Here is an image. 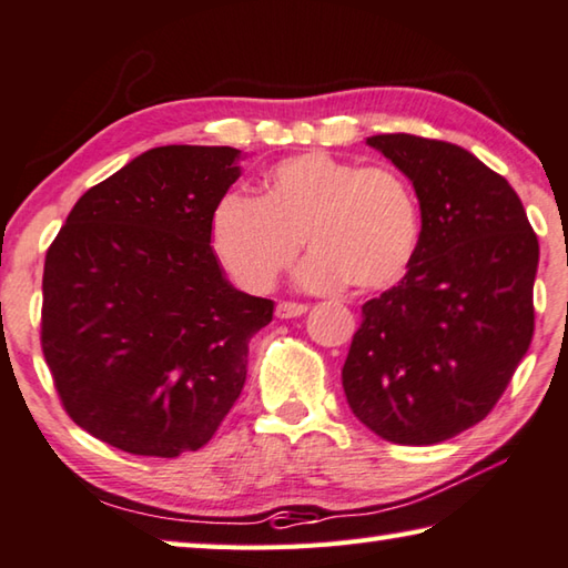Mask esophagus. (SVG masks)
<instances>
[{
  "instance_id": "34e87169",
  "label": "esophagus",
  "mask_w": 568,
  "mask_h": 568,
  "mask_svg": "<svg viewBox=\"0 0 568 568\" xmlns=\"http://www.w3.org/2000/svg\"><path fill=\"white\" fill-rule=\"evenodd\" d=\"M305 311H307V305H303V303L281 301L275 307V315H277V318H297V315H303Z\"/></svg>"
}]
</instances>
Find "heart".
<instances>
[{
	"instance_id": "heart-1",
	"label": "heart",
	"mask_w": 568,
	"mask_h": 568,
	"mask_svg": "<svg viewBox=\"0 0 568 568\" xmlns=\"http://www.w3.org/2000/svg\"><path fill=\"white\" fill-rule=\"evenodd\" d=\"M305 245L301 281L381 291L406 273L418 243V203L396 170L305 152L263 175L261 195L227 192L210 217V243L247 291L265 293Z\"/></svg>"
}]
</instances>
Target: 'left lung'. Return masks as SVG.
Segmentation results:
<instances>
[{
    "label": "left lung",
    "mask_w": 568,
    "mask_h": 568,
    "mask_svg": "<svg viewBox=\"0 0 568 568\" xmlns=\"http://www.w3.org/2000/svg\"><path fill=\"white\" fill-rule=\"evenodd\" d=\"M368 145L416 187L420 235L400 283L363 305L343 390L390 444H440L491 413L531 345L538 240L468 150L403 132Z\"/></svg>",
    "instance_id": "8db88e82"
}]
</instances>
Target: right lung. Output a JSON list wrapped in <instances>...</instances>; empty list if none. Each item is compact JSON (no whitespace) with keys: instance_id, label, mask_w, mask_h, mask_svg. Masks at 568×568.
Segmentation results:
<instances>
[{"instance_id":"obj_1","label":"right lung","mask_w":568,"mask_h":568,"mask_svg":"<svg viewBox=\"0 0 568 568\" xmlns=\"http://www.w3.org/2000/svg\"><path fill=\"white\" fill-rule=\"evenodd\" d=\"M235 148L142 152L77 200L47 250L42 353L77 426L132 456L203 448L245 386L275 303L235 291L210 217Z\"/></svg>"}]
</instances>
